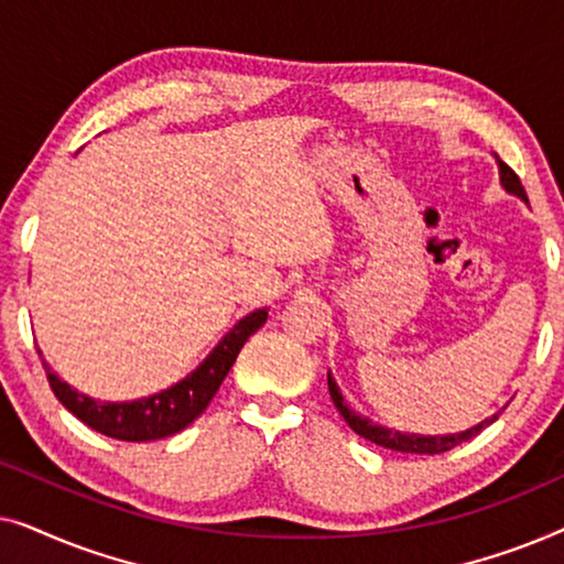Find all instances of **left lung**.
Here are the masks:
<instances>
[{
	"instance_id": "1",
	"label": "left lung",
	"mask_w": 564,
	"mask_h": 564,
	"mask_svg": "<svg viewBox=\"0 0 564 564\" xmlns=\"http://www.w3.org/2000/svg\"><path fill=\"white\" fill-rule=\"evenodd\" d=\"M496 161H498V169H500V184H503L506 192H511V195L521 197L523 203H529L527 189H523L519 174H516L508 164H503V161H500L498 156H496ZM328 392H330V400H334L336 411L344 415V421L349 423V429L354 431V434H359L361 438H367V442H372L377 446H384V449L403 452V454H442V452H449L457 444L467 442V438L480 434L485 426H490V423L498 421V415H500V413H496L492 419H485L482 423H477V426H473V429L459 431V434L423 436V434H408V431H395V429L380 426V423L369 421L361 413L351 411V408L344 403L341 390H338V384H336L334 377H330V372H328Z\"/></svg>"
}]
</instances>
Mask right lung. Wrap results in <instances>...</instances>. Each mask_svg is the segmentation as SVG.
<instances>
[{
    "instance_id": "obj_1",
    "label": "right lung",
    "mask_w": 564,
    "mask_h": 564,
    "mask_svg": "<svg viewBox=\"0 0 564 564\" xmlns=\"http://www.w3.org/2000/svg\"><path fill=\"white\" fill-rule=\"evenodd\" d=\"M267 315V307L249 313L223 336V341L207 354V359L195 372L172 388L156 392V395L130 400V403H99L95 398L76 392L72 384L61 382L45 361L43 367L53 395L89 429L110 438H120V442H153V438L180 434L205 411L218 392L220 382L226 380L230 367H234L238 351L243 349L251 334H257L264 326Z\"/></svg>"
}]
</instances>
